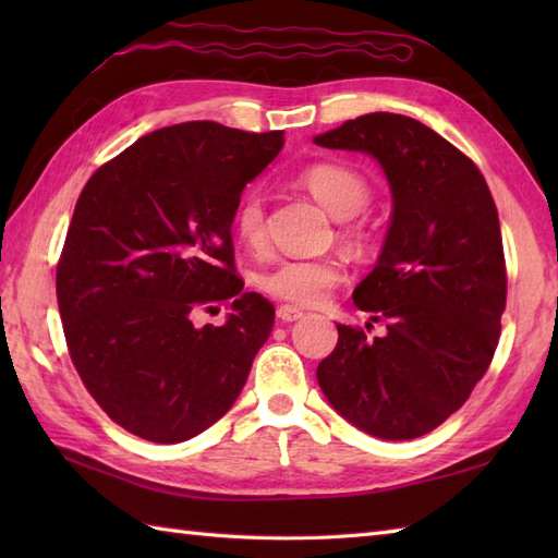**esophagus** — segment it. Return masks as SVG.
Returning <instances> with one entry per match:
<instances>
[{"instance_id": "34e87169", "label": "esophagus", "mask_w": 558, "mask_h": 558, "mask_svg": "<svg viewBox=\"0 0 558 558\" xmlns=\"http://www.w3.org/2000/svg\"><path fill=\"white\" fill-rule=\"evenodd\" d=\"M304 316L302 310H298V306H290V304H280L278 306V318L282 324H292V322H300V318Z\"/></svg>"}]
</instances>
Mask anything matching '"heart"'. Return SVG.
Returning <instances> with one entry per match:
<instances>
[{
    "mask_svg": "<svg viewBox=\"0 0 558 558\" xmlns=\"http://www.w3.org/2000/svg\"><path fill=\"white\" fill-rule=\"evenodd\" d=\"M298 184L314 196L330 216L340 220L354 218L372 201V186L366 177L350 165L322 160L306 165L298 172ZM232 230L236 242L246 252H260L268 242L266 206L256 192L240 198L232 213ZM340 240L352 252H364L372 242V232L362 220H348L340 228ZM345 280V264L338 256L318 258H278L256 276V288L272 300L294 306L322 304L340 282Z\"/></svg>",
    "mask_w": 558,
    "mask_h": 558,
    "instance_id": "obj_1",
    "label": "heart"
}]
</instances>
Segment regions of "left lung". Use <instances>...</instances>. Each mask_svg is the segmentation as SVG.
Masks as SVG:
<instances>
[{
  "mask_svg": "<svg viewBox=\"0 0 558 558\" xmlns=\"http://www.w3.org/2000/svg\"><path fill=\"white\" fill-rule=\"evenodd\" d=\"M316 144L369 153L393 192L384 252L352 294L386 333L366 338L372 324H338L318 386L366 434L424 436L465 405L499 345L508 280L487 180L465 153L405 114H362Z\"/></svg>",
  "mask_w": 558,
  "mask_h": 558,
  "instance_id": "left-lung-1",
  "label": "left lung"
}]
</instances>
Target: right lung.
I'll return each mask as SVG.
<instances>
[{"instance_id": "obj_1", "label": "right lung", "mask_w": 558, "mask_h": 558, "mask_svg": "<svg viewBox=\"0 0 558 558\" xmlns=\"http://www.w3.org/2000/svg\"><path fill=\"white\" fill-rule=\"evenodd\" d=\"M282 132L218 122L158 129L93 172L76 201L57 304L93 400L129 434L180 444L216 424L246 384L276 310L242 292L232 213ZM230 303L228 325L193 316Z\"/></svg>"}]
</instances>
